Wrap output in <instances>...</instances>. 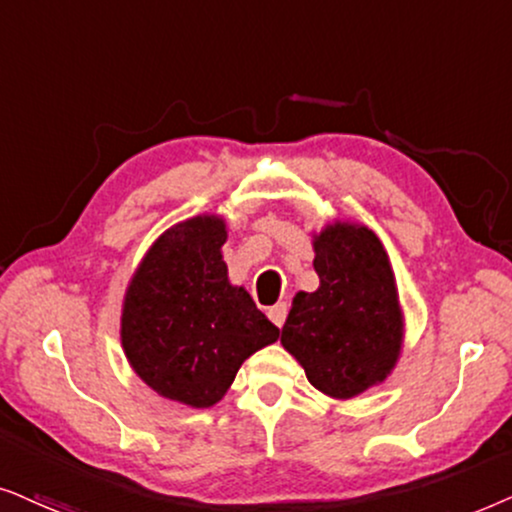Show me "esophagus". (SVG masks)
I'll use <instances>...</instances> for the list:
<instances>
[{"mask_svg": "<svg viewBox=\"0 0 512 512\" xmlns=\"http://www.w3.org/2000/svg\"><path fill=\"white\" fill-rule=\"evenodd\" d=\"M269 318H271V323H274V325L283 327L285 318H288V304L278 302L276 306H271V309H269Z\"/></svg>", "mask_w": 512, "mask_h": 512, "instance_id": "34e87169", "label": "esophagus"}]
</instances>
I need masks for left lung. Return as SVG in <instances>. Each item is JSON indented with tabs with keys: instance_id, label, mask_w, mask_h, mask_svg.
<instances>
[{
	"instance_id": "1",
	"label": "left lung",
	"mask_w": 512,
	"mask_h": 512,
	"mask_svg": "<svg viewBox=\"0 0 512 512\" xmlns=\"http://www.w3.org/2000/svg\"><path fill=\"white\" fill-rule=\"evenodd\" d=\"M318 290H299L283 349L327 398L351 400L384 384L405 342V313L384 243L365 224L332 220L311 234Z\"/></svg>"
}]
</instances>
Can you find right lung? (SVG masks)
I'll return each instance as SVG.
<instances>
[{"label":"right lung","mask_w":512,"mask_h":512,"mask_svg":"<svg viewBox=\"0 0 512 512\" xmlns=\"http://www.w3.org/2000/svg\"><path fill=\"white\" fill-rule=\"evenodd\" d=\"M224 243L217 213L173 224L149 245L121 304L128 365L161 398L194 410L220 403L238 367L278 339L248 290L231 285Z\"/></svg>","instance_id":"right-lung-1"}]
</instances>
